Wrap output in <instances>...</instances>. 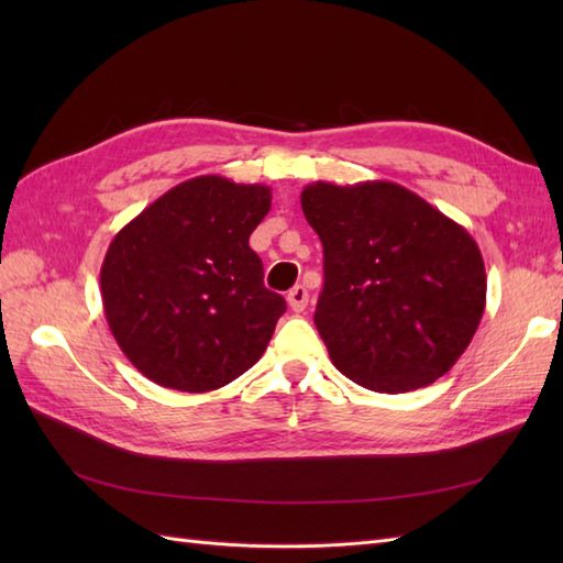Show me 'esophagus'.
<instances>
[{"mask_svg":"<svg viewBox=\"0 0 563 563\" xmlns=\"http://www.w3.org/2000/svg\"><path fill=\"white\" fill-rule=\"evenodd\" d=\"M307 302H309V292L305 285H295V288L288 292V305L292 312H305Z\"/></svg>","mask_w":563,"mask_h":563,"instance_id":"obj_1","label":"esophagus"}]
</instances>
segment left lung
Masks as SVG:
<instances>
[{"label": "left lung", "instance_id": "8db88e82", "mask_svg": "<svg viewBox=\"0 0 563 563\" xmlns=\"http://www.w3.org/2000/svg\"><path fill=\"white\" fill-rule=\"evenodd\" d=\"M300 198L324 246L314 324L339 373L385 394L445 375L486 307L484 258L472 234L389 181H317Z\"/></svg>", "mask_w": 563, "mask_h": 563}]
</instances>
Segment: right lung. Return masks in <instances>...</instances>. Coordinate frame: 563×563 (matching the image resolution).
Masks as SVG:
<instances>
[{"mask_svg":"<svg viewBox=\"0 0 563 563\" xmlns=\"http://www.w3.org/2000/svg\"><path fill=\"white\" fill-rule=\"evenodd\" d=\"M271 188L196 176L130 220L101 266L103 312L125 357L178 391H212L266 351L285 305L249 236Z\"/></svg>","mask_w":563,"mask_h":563,"instance_id":"1","label":"right lung"}]
</instances>
